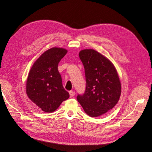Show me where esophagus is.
<instances>
[{
  "label": "esophagus",
  "instance_id": "34e87169",
  "mask_svg": "<svg viewBox=\"0 0 152 152\" xmlns=\"http://www.w3.org/2000/svg\"><path fill=\"white\" fill-rule=\"evenodd\" d=\"M69 94H70V97H73L74 95H75V92H74V91H70V92H69Z\"/></svg>",
  "mask_w": 152,
  "mask_h": 152
}]
</instances>
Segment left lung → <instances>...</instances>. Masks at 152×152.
<instances>
[{
	"label": "left lung",
	"mask_w": 152,
	"mask_h": 152,
	"mask_svg": "<svg viewBox=\"0 0 152 152\" xmlns=\"http://www.w3.org/2000/svg\"><path fill=\"white\" fill-rule=\"evenodd\" d=\"M79 57L86 84L84 94H78L77 100L90 117H99L119 101L121 92L119 76L113 64L96 51L82 50Z\"/></svg>",
	"instance_id": "1"
}]
</instances>
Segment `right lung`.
I'll use <instances>...</instances> for the list:
<instances>
[{
	"label": "right lung",
	"mask_w": 152,
	"mask_h": 152,
	"mask_svg": "<svg viewBox=\"0 0 152 152\" xmlns=\"http://www.w3.org/2000/svg\"><path fill=\"white\" fill-rule=\"evenodd\" d=\"M67 53L65 49L53 48L45 51L31 68L27 80V96L43 111L52 113L70 96L64 89L58 70Z\"/></svg>",
	"instance_id": "add662e5"
}]
</instances>
